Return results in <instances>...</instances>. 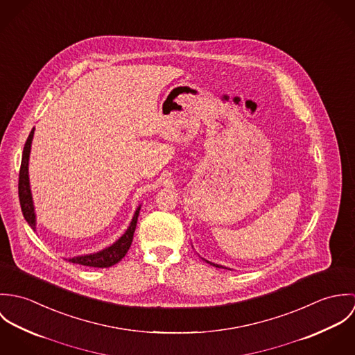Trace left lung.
<instances>
[{"mask_svg": "<svg viewBox=\"0 0 355 355\" xmlns=\"http://www.w3.org/2000/svg\"><path fill=\"white\" fill-rule=\"evenodd\" d=\"M206 261V259H205ZM207 263H210V265H213V266H216V268H224V269H228V268H225V266H223V265H218V263H214V262H210V261H206Z\"/></svg>", "mask_w": 355, "mask_h": 355, "instance_id": "obj_1", "label": "left lung"}]
</instances>
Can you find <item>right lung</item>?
<instances>
[{"instance_id":"right-lung-1","label":"right lung","mask_w":355,"mask_h":355,"mask_svg":"<svg viewBox=\"0 0 355 355\" xmlns=\"http://www.w3.org/2000/svg\"><path fill=\"white\" fill-rule=\"evenodd\" d=\"M34 131L35 128L31 130L27 142L23 149V157H21V165H20V173H19V200H20V206L23 216L26 221L30 224V227L35 231L37 230V216H35V209H34V202H33V194L30 189V178H28V161H30V153H31V144L34 138ZM141 205L137 207L134 217L127 228V231L109 248L103 249L101 252L93 254H83V255H76L72 258H67L72 263H79L85 266H94V268H109L114 263H117L125 254L128 252L134 232L137 228V221L139 216Z\"/></svg>"}]
</instances>
